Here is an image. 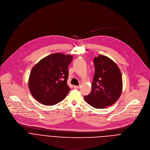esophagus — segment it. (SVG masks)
I'll list each match as a JSON object with an SVG mask.
<instances>
[{"label": "esophagus", "mask_w": 150, "mask_h": 150, "mask_svg": "<svg viewBox=\"0 0 150 150\" xmlns=\"http://www.w3.org/2000/svg\"><path fill=\"white\" fill-rule=\"evenodd\" d=\"M73 87H74V88H75V89H79V88H80V86H73Z\"/></svg>", "instance_id": "obj_1"}]
</instances>
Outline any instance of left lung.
<instances>
[{"instance_id":"8db88e82","label":"left lung","mask_w":150,"mask_h":150,"mask_svg":"<svg viewBox=\"0 0 150 150\" xmlns=\"http://www.w3.org/2000/svg\"><path fill=\"white\" fill-rule=\"evenodd\" d=\"M93 62L95 73L92 90L84 98L95 108H105L114 104L122 94V74L117 64L106 56L99 55Z\"/></svg>"}]
</instances>
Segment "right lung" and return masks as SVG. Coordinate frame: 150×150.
Here are the masks:
<instances>
[{"instance_id": "right-lung-1", "label": "right lung", "mask_w": 150, "mask_h": 150, "mask_svg": "<svg viewBox=\"0 0 150 150\" xmlns=\"http://www.w3.org/2000/svg\"><path fill=\"white\" fill-rule=\"evenodd\" d=\"M73 56L55 53L41 59L33 67L28 79L30 91L36 100L46 105L62 101L70 91L67 81L68 67Z\"/></svg>"}]
</instances>
